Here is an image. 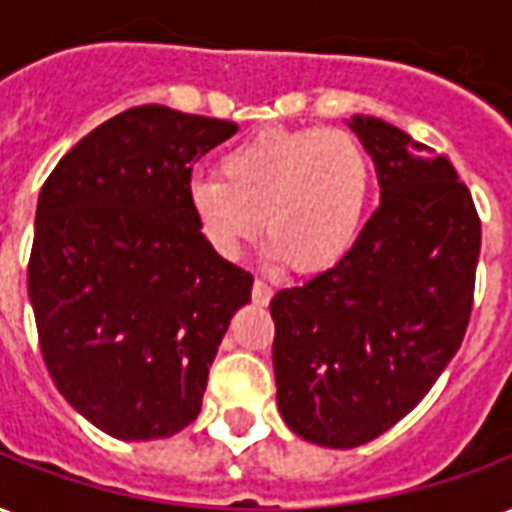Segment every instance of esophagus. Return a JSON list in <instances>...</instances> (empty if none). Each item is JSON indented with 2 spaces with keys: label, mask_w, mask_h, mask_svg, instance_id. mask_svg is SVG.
<instances>
[{
  "label": "esophagus",
  "mask_w": 512,
  "mask_h": 512,
  "mask_svg": "<svg viewBox=\"0 0 512 512\" xmlns=\"http://www.w3.org/2000/svg\"><path fill=\"white\" fill-rule=\"evenodd\" d=\"M271 295H274V287L268 285V282H263V279H255V285H252V301H255V304H268Z\"/></svg>",
  "instance_id": "34e87169"
}]
</instances>
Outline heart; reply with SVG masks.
<instances>
[{"label":"heart","instance_id":"heart-1","mask_svg":"<svg viewBox=\"0 0 512 512\" xmlns=\"http://www.w3.org/2000/svg\"><path fill=\"white\" fill-rule=\"evenodd\" d=\"M369 184V160L350 132L271 127L227 149L219 179L189 181L187 206L219 257L238 260L266 230L271 263L320 274L361 233Z\"/></svg>","mask_w":512,"mask_h":512}]
</instances>
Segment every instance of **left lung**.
<instances>
[{
    "instance_id": "8db88e82",
    "label": "left lung",
    "mask_w": 512,
    "mask_h": 512,
    "mask_svg": "<svg viewBox=\"0 0 512 512\" xmlns=\"http://www.w3.org/2000/svg\"><path fill=\"white\" fill-rule=\"evenodd\" d=\"M380 206L350 252L271 301L279 412L298 437L358 448L396 426L461 347L480 219L445 154L388 121L352 116Z\"/></svg>"
}]
</instances>
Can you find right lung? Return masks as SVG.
<instances>
[{
	"label": "right lung",
	"mask_w": 512,
	"mask_h": 512,
	"mask_svg": "<svg viewBox=\"0 0 512 512\" xmlns=\"http://www.w3.org/2000/svg\"><path fill=\"white\" fill-rule=\"evenodd\" d=\"M236 124L138 105L45 179L26 271L45 366L64 399L116 439H162L198 418L208 369L252 274L203 241L192 165Z\"/></svg>",
	"instance_id": "right-lung-1"
}]
</instances>
